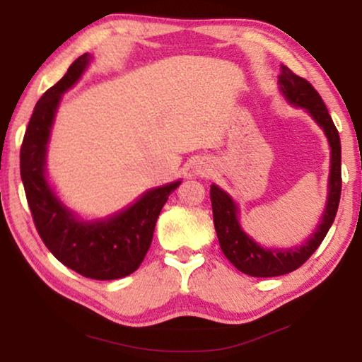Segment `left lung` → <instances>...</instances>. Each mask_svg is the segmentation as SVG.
Listing matches in <instances>:
<instances>
[{
    "label": "left lung",
    "mask_w": 362,
    "mask_h": 362,
    "mask_svg": "<svg viewBox=\"0 0 362 362\" xmlns=\"http://www.w3.org/2000/svg\"><path fill=\"white\" fill-rule=\"evenodd\" d=\"M279 82L285 97L293 105L306 108L328 136L331 146L328 204H326L323 221L316 229L315 235L308 242H305L303 245H300V249L298 247L288 250L264 249V247L257 245L240 229L239 221H237V207L230 197L221 187L211 186L212 214H214V227L221 249L237 270L244 272L250 276H279L300 269L315 254V250L318 249L326 234H328L329 227L333 226L341 197V182L343 181H341L339 133L336 130L333 118L328 113L323 98L306 78L296 76L286 66H281V76Z\"/></svg>",
    "instance_id": "1"
}]
</instances>
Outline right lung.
<instances>
[{"label": "right lung", "mask_w": 362, "mask_h": 362, "mask_svg": "<svg viewBox=\"0 0 362 362\" xmlns=\"http://www.w3.org/2000/svg\"><path fill=\"white\" fill-rule=\"evenodd\" d=\"M88 61V54L76 59L66 76L37 100L23 138L19 166L34 226L51 254L87 279L115 280L141 265L158 216L180 181L156 187L120 214L93 224L76 221L57 201L44 175L47 138L59 98L78 81Z\"/></svg>", "instance_id": "right-lung-1"}]
</instances>
